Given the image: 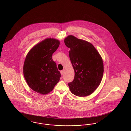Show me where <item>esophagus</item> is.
I'll return each instance as SVG.
<instances>
[{
  "label": "esophagus",
  "instance_id": "1",
  "mask_svg": "<svg viewBox=\"0 0 131 131\" xmlns=\"http://www.w3.org/2000/svg\"><path fill=\"white\" fill-rule=\"evenodd\" d=\"M60 73H61V75H63V74L64 73V71L63 70V71H60Z\"/></svg>",
  "mask_w": 131,
  "mask_h": 131
}]
</instances>
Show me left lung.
<instances>
[{
  "instance_id": "left-lung-1",
  "label": "left lung",
  "mask_w": 131,
  "mask_h": 131,
  "mask_svg": "<svg viewBox=\"0 0 131 131\" xmlns=\"http://www.w3.org/2000/svg\"><path fill=\"white\" fill-rule=\"evenodd\" d=\"M64 43L70 48L69 54L75 73L73 81L68 83L70 91L80 97L90 95L102 79V59L94 46L85 40L70 35Z\"/></svg>"
}]
</instances>
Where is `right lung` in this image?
Returning a JSON list of instances; mask_svg holds the SVG:
<instances>
[{
  "instance_id": "obj_1",
  "label": "right lung",
  "mask_w": 131,
  "mask_h": 131,
  "mask_svg": "<svg viewBox=\"0 0 131 131\" xmlns=\"http://www.w3.org/2000/svg\"><path fill=\"white\" fill-rule=\"evenodd\" d=\"M60 41L47 38L36 45L28 52L24 65V75L29 86L38 93L46 95L52 91L60 81L61 74L53 54Z\"/></svg>"
}]
</instances>
